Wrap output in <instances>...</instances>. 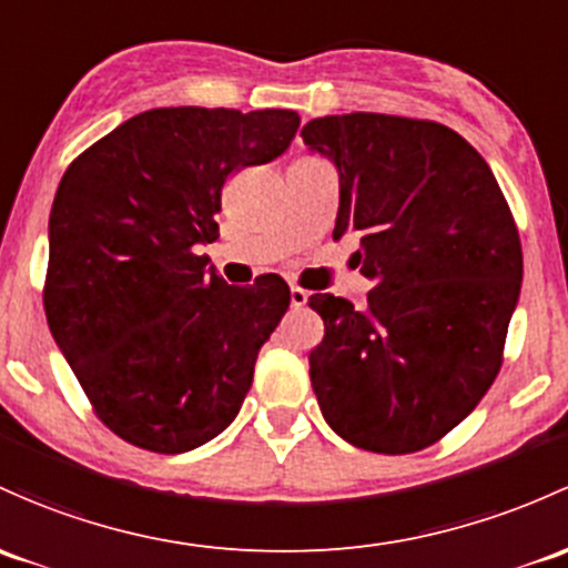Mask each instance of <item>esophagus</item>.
Listing matches in <instances>:
<instances>
[{"label":"esophagus","mask_w":568,"mask_h":568,"mask_svg":"<svg viewBox=\"0 0 568 568\" xmlns=\"http://www.w3.org/2000/svg\"><path fill=\"white\" fill-rule=\"evenodd\" d=\"M307 291L294 285V288H291V307H304V304H307Z\"/></svg>","instance_id":"1"}]
</instances>
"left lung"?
I'll use <instances>...</instances> for the list:
<instances>
[{
  "mask_svg": "<svg viewBox=\"0 0 568 568\" xmlns=\"http://www.w3.org/2000/svg\"><path fill=\"white\" fill-rule=\"evenodd\" d=\"M339 171L334 242L359 239L367 307L315 294L324 339L310 381L339 438L410 455L452 433L500 373L523 283L515 214L452 128L343 113L302 128Z\"/></svg>",
  "mask_w": 568,
  "mask_h": 568,
  "instance_id": "left-lung-1",
  "label": "left lung"
}]
</instances>
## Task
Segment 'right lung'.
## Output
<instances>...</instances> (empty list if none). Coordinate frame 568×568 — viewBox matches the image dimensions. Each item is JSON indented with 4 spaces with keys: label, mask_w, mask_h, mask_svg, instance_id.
I'll return each mask as SVG.
<instances>
[{
    "label": "right lung",
    "mask_w": 568,
    "mask_h": 568,
    "mask_svg": "<svg viewBox=\"0 0 568 568\" xmlns=\"http://www.w3.org/2000/svg\"><path fill=\"white\" fill-rule=\"evenodd\" d=\"M296 111L152 109L83 149L48 220L43 307L94 416L128 444L179 455L234 422L261 345L291 302L209 272L223 187L288 149Z\"/></svg>",
    "instance_id": "1"
}]
</instances>
